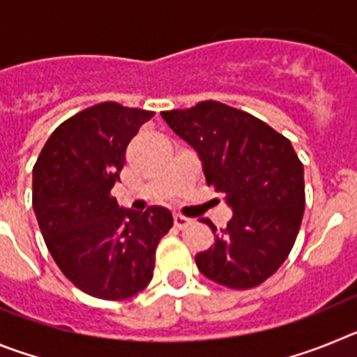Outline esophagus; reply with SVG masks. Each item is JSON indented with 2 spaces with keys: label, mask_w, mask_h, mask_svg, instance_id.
<instances>
[{
  "label": "esophagus",
  "mask_w": 357,
  "mask_h": 357,
  "mask_svg": "<svg viewBox=\"0 0 357 357\" xmlns=\"http://www.w3.org/2000/svg\"><path fill=\"white\" fill-rule=\"evenodd\" d=\"M173 222H175V225L178 227V229H184V227L188 225L191 220H189V218H185V216H182V214H175V216H173Z\"/></svg>",
  "instance_id": "esophagus-1"
}]
</instances>
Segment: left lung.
Returning <instances> with one entry per match:
<instances>
[{
    "mask_svg": "<svg viewBox=\"0 0 357 357\" xmlns=\"http://www.w3.org/2000/svg\"><path fill=\"white\" fill-rule=\"evenodd\" d=\"M193 148L207 184L225 197L232 218L214 232V245L197 254L207 279L234 289L261 284L293 248L304 216V166L289 139L248 112L220 102L160 112Z\"/></svg>",
    "mask_w": 357,
    "mask_h": 357,
    "instance_id": "obj_1",
    "label": "left lung"
}]
</instances>
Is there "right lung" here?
Masks as SVG:
<instances>
[{"label":"right lung","instance_id":"right-lung-1","mask_svg":"<svg viewBox=\"0 0 357 357\" xmlns=\"http://www.w3.org/2000/svg\"><path fill=\"white\" fill-rule=\"evenodd\" d=\"M151 116L114 102L89 107L55 128L33 166L31 204L50 254L78 289L103 301L146 288L173 227L166 207L139 213L110 197L128 143Z\"/></svg>","mask_w":357,"mask_h":357}]
</instances>
